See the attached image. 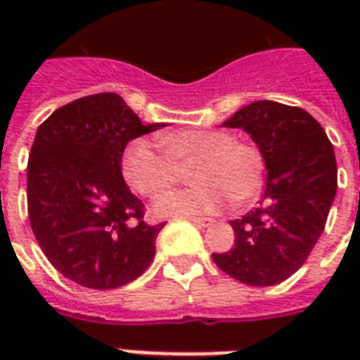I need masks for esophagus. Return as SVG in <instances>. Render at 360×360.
<instances>
[{"label": "esophagus", "instance_id": "1", "mask_svg": "<svg viewBox=\"0 0 360 360\" xmlns=\"http://www.w3.org/2000/svg\"><path fill=\"white\" fill-rule=\"evenodd\" d=\"M188 220L194 222L196 226H202V228H207V226H211L214 222L213 219H198V217H188Z\"/></svg>", "mask_w": 360, "mask_h": 360}]
</instances>
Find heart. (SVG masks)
<instances>
[{"instance_id": "obj_1", "label": "heart", "mask_w": 360, "mask_h": 360, "mask_svg": "<svg viewBox=\"0 0 360 360\" xmlns=\"http://www.w3.org/2000/svg\"><path fill=\"white\" fill-rule=\"evenodd\" d=\"M158 153L143 138L129 141L121 157L127 185L141 196L157 198L177 183L183 169L194 183L169 192L155 205L158 217L203 214L231 202H250L263 183V158L256 147L219 129H179L158 138Z\"/></svg>"}]
</instances>
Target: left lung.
<instances>
[{
    "mask_svg": "<svg viewBox=\"0 0 360 360\" xmlns=\"http://www.w3.org/2000/svg\"><path fill=\"white\" fill-rule=\"evenodd\" d=\"M256 141L265 160L259 207L231 220L236 245L213 254L226 274L248 285H274L307 262L336 196V158L323 127L307 110L256 101L224 121Z\"/></svg>",
    "mask_w": 360,
    "mask_h": 360,
    "instance_id": "8db88e82",
    "label": "left lung"
}]
</instances>
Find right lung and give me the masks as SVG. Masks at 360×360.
I'll return each instance as SVG.
<instances>
[{
    "label": "right lung",
    "mask_w": 360,
    "mask_h": 360,
    "mask_svg": "<svg viewBox=\"0 0 360 360\" xmlns=\"http://www.w3.org/2000/svg\"><path fill=\"white\" fill-rule=\"evenodd\" d=\"M162 127L141 123L117 93H97L65 104L37 129L27 213L37 243L65 278L114 290L151 265L164 222H143L121 157L130 140Z\"/></svg>",
    "instance_id": "1"
}]
</instances>
